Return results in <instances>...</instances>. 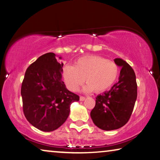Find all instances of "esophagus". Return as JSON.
<instances>
[{
  "mask_svg": "<svg viewBox=\"0 0 160 160\" xmlns=\"http://www.w3.org/2000/svg\"><path fill=\"white\" fill-rule=\"evenodd\" d=\"M79 99H80V101H82V102H83V101H84V100H85L86 97H82V96H81Z\"/></svg>",
  "mask_w": 160,
  "mask_h": 160,
  "instance_id": "obj_1",
  "label": "esophagus"
}]
</instances>
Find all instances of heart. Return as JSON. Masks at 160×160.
<instances>
[{"label": "heart", "mask_w": 160, "mask_h": 160, "mask_svg": "<svg viewBox=\"0 0 160 160\" xmlns=\"http://www.w3.org/2000/svg\"><path fill=\"white\" fill-rule=\"evenodd\" d=\"M119 74V67L112 61L99 56L79 58L73 66L67 65L63 69V79L67 87L77 92L84 80L87 84L85 92L99 93L107 90L114 83Z\"/></svg>", "instance_id": "heart-1"}]
</instances>
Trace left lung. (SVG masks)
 Wrapping results in <instances>:
<instances>
[{"mask_svg": "<svg viewBox=\"0 0 160 160\" xmlns=\"http://www.w3.org/2000/svg\"><path fill=\"white\" fill-rule=\"evenodd\" d=\"M114 62L121 67L119 81L109 91L96 97L91 117L96 126L110 131L121 128L129 121L137 97L136 76L132 68L122 58Z\"/></svg>", "mask_w": 160, "mask_h": 160, "instance_id": "8db88e82", "label": "left lung"}]
</instances>
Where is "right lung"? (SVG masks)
Listing matches in <instances>:
<instances>
[{
    "label": "right lung",
    "mask_w": 160,
    "mask_h": 160,
    "mask_svg": "<svg viewBox=\"0 0 160 160\" xmlns=\"http://www.w3.org/2000/svg\"><path fill=\"white\" fill-rule=\"evenodd\" d=\"M63 66L55 53H45L28 66L22 82L24 115L41 131L52 132L60 127L69 115L71 104L79 100L61 80Z\"/></svg>",
    "instance_id": "right-lung-1"
}]
</instances>
